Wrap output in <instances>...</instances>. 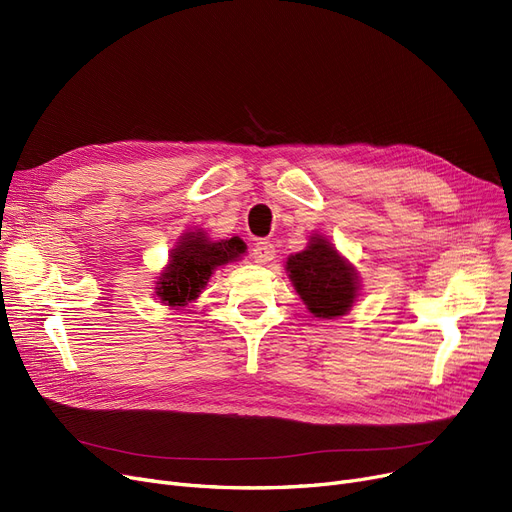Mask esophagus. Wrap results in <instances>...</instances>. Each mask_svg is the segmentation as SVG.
<instances>
[{"label":"esophagus","mask_w":512,"mask_h":512,"mask_svg":"<svg viewBox=\"0 0 512 512\" xmlns=\"http://www.w3.org/2000/svg\"><path fill=\"white\" fill-rule=\"evenodd\" d=\"M251 255H253L255 263H259V265H265V263H270V261L274 259V255H276V249H274L272 242H267V240H259V242H255V247H253Z\"/></svg>","instance_id":"obj_1"}]
</instances>
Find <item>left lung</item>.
I'll use <instances>...</instances> for the list:
<instances>
[{
	"instance_id": "obj_1",
	"label": "left lung",
	"mask_w": 512,
	"mask_h": 512,
	"mask_svg": "<svg viewBox=\"0 0 512 512\" xmlns=\"http://www.w3.org/2000/svg\"><path fill=\"white\" fill-rule=\"evenodd\" d=\"M286 272L315 317H340L351 311L359 297L361 284L357 270L321 234L309 238L305 251L288 257Z\"/></svg>"
}]
</instances>
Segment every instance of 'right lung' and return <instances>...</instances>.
Listing matches in <instances>:
<instances>
[{
	"label": "right lung",
	"mask_w": 512,
	"mask_h": 512,
	"mask_svg": "<svg viewBox=\"0 0 512 512\" xmlns=\"http://www.w3.org/2000/svg\"><path fill=\"white\" fill-rule=\"evenodd\" d=\"M247 245L238 236L209 240L203 230L186 232L170 253V263L157 280L155 294L170 307H186L207 286L213 270L240 259Z\"/></svg>",
	"instance_id": "add662e5"
}]
</instances>
